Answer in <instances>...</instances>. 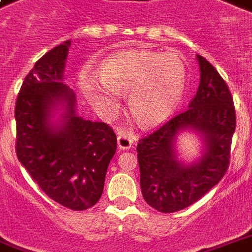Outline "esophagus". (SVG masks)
<instances>
[{"label":"esophagus","instance_id":"esophagus-1","mask_svg":"<svg viewBox=\"0 0 252 252\" xmlns=\"http://www.w3.org/2000/svg\"><path fill=\"white\" fill-rule=\"evenodd\" d=\"M134 137L131 134L128 133H121L118 135V148L121 150H128V149L133 146Z\"/></svg>","mask_w":252,"mask_h":252}]
</instances>
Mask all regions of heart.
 Segmentation results:
<instances>
[{
	"label": "heart",
	"instance_id": "heart-1",
	"mask_svg": "<svg viewBox=\"0 0 252 252\" xmlns=\"http://www.w3.org/2000/svg\"><path fill=\"white\" fill-rule=\"evenodd\" d=\"M184 62L174 53L126 51L104 60L99 78L84 75L80 90L94 108L114 114L121 91H127L128 111L141 126L164 124L183 103Z\"/></svg>",
	"mask_w": 252,
	"mask_h": 252
}]
</instances>
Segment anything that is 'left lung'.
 Instances as JSON below:
<instances>
[{"mask_svg": "<svg viewBox=\"0 0 252 252\" xmlns=\"http://www.w3.org/2000/svg\"><path fill=\"white\" fill-rule=\"evenodd\" d=\"M200 84L184 113L139 139L137 157L139 184L145 201L159 212L170 214L201 199L223 179L229 164V148L236 126L228 86L203 56H196ZM183 131L197 133L203 144L193 163L178 158L177 137Z\"/></svg>", "mask_w": 252, "mask_h": 252, "instance_id": "8db88e82", "label": "left lung"}]
</instances>
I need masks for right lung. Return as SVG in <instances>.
<instances>
[{"label": "right lung", "instance_id": "right-lung-1", "mask_svg": "<svg viewBox=\"0 0 252 252\" xmlns=\"http://www.w3.org/2000/svg\"><path fill=\"white\" fill-rule=\"evenodd\" d=\"M69 45L67 40L45 53L24 80L14 108L16 153L44 193L84 211L102 196L117 135L108 125L76 114L75 94L62 82Z\"/></svg>", "mask_w": 252, "mask_h": 252}]
</instances>
